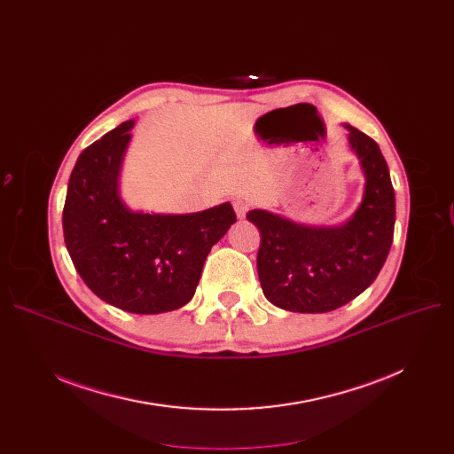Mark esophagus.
I'll list each match as a JSON object with an SVG mask.
<instances>
[{
    "label": "esophagus",
    "mask_w": 454,
    "mask_h": 454,
    "mask_svg": "<svg viewBox=\"0 0 454 454\" xmlns=\"http://www.w3.org/2000/svg\"><path fill=\"white\" fill-rule=\"evenodd\" d=\"M233 209H235V215L239 219H245L247 217V213H248V209H250V204L247 202V200H243V199H237V200H233Z\"/></svg>",
    "instance_id": "1"
}]
</instances>
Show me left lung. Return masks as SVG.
<instances>
[{"label": "left lung", "mask_w": 454, "mask_h": 454, "mask_svg": "<svg viewBox=\"0 0 454 454\" xmlns=\"http://www.w3.org/2000/svg\"><path fill=\"white\" fill-rule=\"evenodd\" d=\"M366 176L364 197L342 226H305L263 209L247 219L257 226V274L270 303L293 313H327L364 293L388 257L395 195L385 156L364 132L344 125Z\"/></svg>", "instance_id": "8db88e82"}]
</instances>
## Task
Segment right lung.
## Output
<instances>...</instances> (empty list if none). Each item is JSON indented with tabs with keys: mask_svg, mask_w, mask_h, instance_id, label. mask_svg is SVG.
I'll return each instance as SVG.
<instances>
[{
	"mask_svg": "<svg viewBox=\"0 0 454 454\" xmlns=\"http://www.w3.org/2000/svg\"><path fill=\"white\" fill-rule=\"evenodd\" d=\"M132 127L125 121L81 153L62 211L64 241L93 294L158 315L193 298L211 247L237 219L230 202L189 215L130 211L117 180Z\"/></svg>",
	"mask_w": 454,
	"mask_h": 454,
	"instance_id": "right-lung-1",
	"label": "right lung"
}]
</instances>
